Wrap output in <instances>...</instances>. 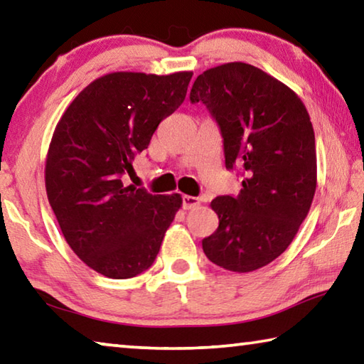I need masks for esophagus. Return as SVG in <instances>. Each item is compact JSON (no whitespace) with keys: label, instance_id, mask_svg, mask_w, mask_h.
<instances>
[{"label":"esophagus","instance_id":"obj_1","mask_svg":"<svg viewBox=\"0 0 364 364\" xmlns=\"http://www.w3.org/2000/svg\"><path fill=\"white\" fill-rule=\"evenodd\" d=\"M199 204H200L199 197L183 196V208H184V210H191V208H196Z\"/></svg>","mask_w":364,"mask_h":364}]
</instances>
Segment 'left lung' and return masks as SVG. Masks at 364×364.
Here are the masks:
<instances>
[{
	"label": "left lung",
	"mask_w": 364,
	"mask_h": 364,
	"mask_svg": "<svg viewBox=\"0 0 364 364\" xmlns=\"http://www.w3.org/2000/svg\"><path fill=\"white\" fill-rule=\"evenodd\" d=\"M191 102H204L223 136L228 170L242 168L236 197L218 196L217 231L202 241L208 260L250 273L294 241L316 191L315 132L300 97L257 67L228 63L196 78Z\"/></svg>",
	"instance_id": "obj_1"
}]
</instances>
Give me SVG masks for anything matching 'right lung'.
Wrapping results in <instances>:
<instances>
[{
	"label": "right lung",
	"mask_w": 364,
	"mask_h": 364,
	"mask_svg": "<svg viewBox=\"0 0 364 364\" xmlns=\"http://www.w3.org/2000/svg\"><path fill=\"white\" fill-rule=\"evenodd\" d=\"M193 72H114L96 78L60 117L48 149V200L67 244L112 279L151 267L180 210V194L127 184L159 123L181 106Z\"/></svg>",
	"instance_id": "right-lung-1"
}]
</instances>
